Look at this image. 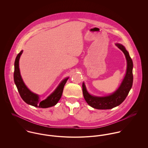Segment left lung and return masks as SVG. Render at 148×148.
Instances as JSON below:
<instances>
[{"mask_svg": "<svg viewBox=\"0 0 148 148\" xmlns=\"http://www.w3.org/2000/svg\"><path fill=\"white\" fill-rule=\"evenodd\" d=\"M116 46L124 53L127 62L125 76L119 88L112 94L103 97L95 96L90 95L83 83V93L88 105L97 109H110L120 105L126 99L133 84V62L127 51L122 44H116Z\"/></svg>", "mask_w": 148, "mask_h": 148, "instance_id": "obj_1", "label": "left lung"}]
</instances>
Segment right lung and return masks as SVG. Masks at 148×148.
<instances>
[{
	"mask_svg": "<svg viewBox=\"0 0 148 148\" xmlns=\"http://www.w3.org/2000/svg\"><path fill=\"white\" fill-rule=\"evenodd\" d=\"M23 50L21 51L19 53H18L16 58L14 64V82L17 87L21 99L27 104L34 106L35 107L47 108L55 106L58 103L62 96L64 86L69 77L64 79L60 83V84L58 85V86L54 90V92H52L46 99L42 101H40L39 95L30 91L24 83L21 78L19 66V62Z\"/></svg>",
	"mask_w": 148,
	"mask_h": 148,
	"instance_id": "right-lung-1",
	"label": "right lung"
}]
</instances>
